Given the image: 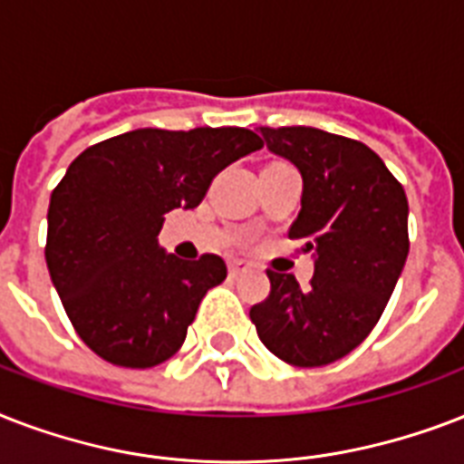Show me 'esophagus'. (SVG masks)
I'll return each instance as SVG.
<instances>
[{
    "instance_id": "1",
    "label": "esophagus",
    "mask_w": 464,
    "mask_h": 464,
    "mask_svg": "<svg viewBox=\"0 0 464 464\" xmlns=\"http://www.w3.org/2000/svg\"><path fill=\"white\" fill-rule=\"evenodd\" d=\"M250 269V265L247 262H240V260H233L228 262V275L233 276V279H238V276H243Z\"/></svg>"
}]
</instances>
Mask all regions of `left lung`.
I'll use <instances>...</instances> for the list:
<instances>
[{"mask_svg": "<svg viewBox=\"0 0 464 464\" xmlns=\"http://www.w3.org/2000/svg\"><path fill=\"white\" fill-rule=\"evenodd\" d=\"M269 151L296 163L301 211L289 238L315 255L301 289L267 269L269 296L250 308L257 337L298 368L327 366L371 334L410 253L407 195L373 149L315 127H260Z\"/></svg>", "mask_w": 464, "mask_h": 464, "instance_id": "obj_1", "label": "left lung"}]
</instances>
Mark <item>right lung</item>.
Segmentation results:
<instances>
[{"mask_svg":"<svg viewBox=\"0 0 464 464\" xmlns=\"http://www.w3.org/2000/svg\"><path fill=\"white\" fill-rule=\"evenodd\" d=\"M262 149L246 127L134 130L76 156L47 209L45 260L76 334L108 363L151 368L185 342L226 262L159 247L163 214L195 209L228 163Z\"/></svg>","mask_w":464,"mask_h":464,"instance_id":"obj_1","label":"right lung"}]
</instances>
